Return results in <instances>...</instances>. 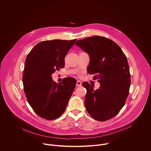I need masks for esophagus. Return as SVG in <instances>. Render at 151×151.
Instances as JSON below:
<instances>
[{
  "instance_id": "obj_1",
  "label": "esophagus",
  "mask_w": 151,
  "mask_h": 151,
  "mask_svg": "<svg viewBox=\"0 0 151 151\" xmlns=\"http://www.w3.org/2000/svg\"><path fill=\"white\" fill-rule=\"evenodd\" d=\"M76 86H82V83L80 81H77V83H76Z\"/></svg>"
}]
</instances>
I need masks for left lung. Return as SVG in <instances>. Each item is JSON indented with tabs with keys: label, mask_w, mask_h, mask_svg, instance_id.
Instances as JSON below:
<instances>
[{
	"label": "left lung",
	"mask_w": 151,
	"mask_h": 151,
	"mask_svg": "<svg viewBox=\"0 0 151 151\" xmlns=\"http://www.w3.org/2000/svg\"><path fill=\"white\" fill-rule=\"evenodd\" d=\"M76 45L90 59L87 72L95 74L99 89L84 82L86 89L85 106L94 119L106 121L114 117L125 104L131 84L127 58L120 46L107 38L93 36L78 40Z\"/></svg>",
	"instance_id": "obj_1"
}]
</instances>
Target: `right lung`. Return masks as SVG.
<instances>
[{
  "mask_svg": "<svg viewBox=\"0 0 151 151\" xmlns=\"http://www.w3.org/2000/svg\"><path fill=\"white\" fill-rule=\"evenodd\" d=\"M76 40L41 42L26 58L22 76L24 92L34 111L45 119L59 117L74 90L76 79L67 77L57 84L52 74L64 68L65 56Z\"/></svg>",
  "mask_w": 151,
  "mask_h": 151,
  "instance_id": "obj_1",
  "label": "right lung"
}]
</instances>
